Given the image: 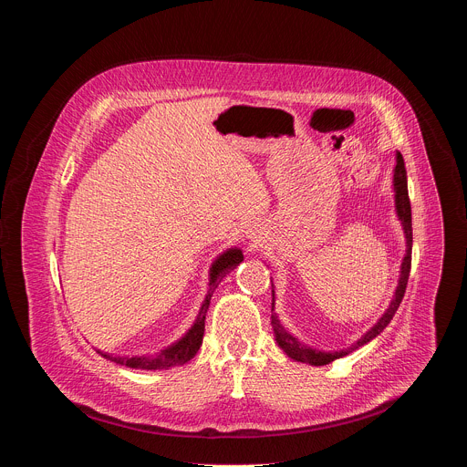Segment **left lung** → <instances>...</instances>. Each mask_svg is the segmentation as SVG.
Segmentation results:
<instances>
[{"instance_id": "1", "label": "left lung", "mask_w": 467, "mask_h": 467, "mask_svg": "<svg viewBox=\"0 0 467 467\" xmlns=\"http://www.w3.org/2000/svg\"><path fill=\"white\" fill-rule=\"evenodd\" d=\"M393 192H395V214L403 225V233H405V244H407V251L401 262V272H399V283L397 288L393 292L391 303L388 305V308L384 310V314L377 319V323L373 327L368 328V332L346 349L340 351H319L316 348H310L306 344H303L301 340H297L294 335L286 330V327L281 323L279 316L274 312L275 308V286L272 283V327H274V335H275V342L277 346L296 362H303V364H310V366H327L332 360L342 358L353 351H357L358 348L366 346L368 342H371L373 338H377L380 332L388 327V323L391 321V317L395 316L399 305L403 301L405 290H407V283H409V275H410V264H412V209H410V199H409V184H407V170H405V161L401 153H395V168H393Z\"/></svg>"}]
</instances>
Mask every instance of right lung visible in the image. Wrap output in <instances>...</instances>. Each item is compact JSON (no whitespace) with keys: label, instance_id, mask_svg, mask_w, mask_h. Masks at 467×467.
<instances>
[{"label":"right lung","instance_id":"add662e5","mask_svg":"<svg viewBox=\"0 0 467 467\" xmlns=\"http://www.w3.org/2000/svg\"><path fill=\"white\" fill-rule=\"evenodd\" d=\"M242 260H244V254H242V249H238V247H231V249L223 251L214 260L211 274H209V292H207V297H205L202 308H199V314H197L193 325L188 328V332L181 340L168 346L161 353L142 355V357H116V355H110V353H105V351H99V349H96V351L103 358H107L110 362H116L119 366L132 368V369H148V371L170 369V368H175V366H181V364L188 362L190 358L195 357V353L199 351V348H202V344H203L205 317H207V310H209L213 294L216 292V288L223 281V277L227 274H231Z\"/></svg>","mask_w":467,"mask_h":467}]
</instances>
